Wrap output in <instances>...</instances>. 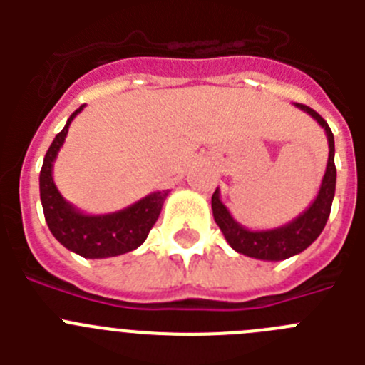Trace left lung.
<instances>
[{
    "label": "left lung",
    "instance_id": "1",
    "mask_svg": "<svg viewBox=\"0 0 365 365\" xmlns=\"http://www.w3.org/2000/svg\"><path fill=\"white\" fill-rule=\"evenodd\" d=\"M296 108L309 113L324 128L329 143V160L327 168H325V175L322 179L320 192L307 210L283 227L272 228V230H248V228L241 227L240 222L232 217L227 206L222 205L221 197H219V190H215L214 195H212V212H214V219L217 227L221 228L225 240L228 241V245L234 248L235 252L245 254L248 257H256V259L263 261H282L303 252L322 234L329 214H331L334 188H336L333 131L314 109L305 104H296Z\"/></svg>",
    "mask_w": 365,
    "mask_h": 365
}]
</instances>
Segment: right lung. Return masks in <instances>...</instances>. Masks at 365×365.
Segmentation results:
<instances>
[{"instance_id": "obj_1", "label": "right lung", "mask_w": 365, "mask_h": 365, "mask_svg": "<svg viewBox=\"0 0 365 365\" xmlns=\"http://www.w3.org/2000/svg\"><path fill=\"white\" fill-rule=\"evenodd\" d=\"M83 109L80 106L67 120L66 128L54 137L45 153L40 172V199L47 227L71 252L87 259L120 256L131 252L146 241L151 227L159 219L168 190L153 192L124 210L104 215H89L76 210L62 197L53 180V163L69 131L73 118Z\"/></svg>"}]
</instances>
